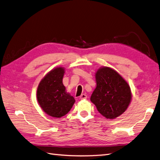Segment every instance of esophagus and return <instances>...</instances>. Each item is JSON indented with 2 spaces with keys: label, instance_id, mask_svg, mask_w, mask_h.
Listing matches in <instances>:
<instances>
[{
  "label": "esophagus",
  "instance_id": "34e87169",
  "mask_svg": "<svg viewBox=\"0 0 160 160\" xmlns=\"http://www.w3.org/2000/svg\"><path fill=\"white\" fill-rule=\"evenodd\" d=\"M80 99H86L87 98V95L85 94V93H83V94H81L79 97Z\"/></svg>",
  "mask_w": 160,
  "mask_h": 160
}]
</instances>
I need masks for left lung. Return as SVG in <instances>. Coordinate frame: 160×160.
Returning a JSON list of instances; mask_svg holds the SVG:
<instances>
[{
    "instance_id": "1",
    "label": "left lung",
    "mask_w": 160,
    "mask_h": 160,
    "mask_svg": "<svg viewBox=\"0 0 160 160\" xmlns=\"http://www.w3.org/2000/svg\"><path fill=\"white\" fill-rule=\"evenodd\" d=\"M96 88L90 100L107 119H115L125 112L132 95L126 81L114 70L100 68L96 74Z\"/></svg>"
}]
</instances>
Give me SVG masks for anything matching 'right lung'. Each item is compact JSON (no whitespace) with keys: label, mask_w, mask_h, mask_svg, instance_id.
<instances>
[{"label":"right lung","mask_w":160,"mask_h":160,"mask_svg":"<svg viewBox=\"0 0 160 160\" xmlns=\"http://www.w3.org/2000/svg\"><path fill=\"white\" fill-rule=\"evenodd\" d=\"M64 69L56 68L41 80L37 89V100L47 114L60 118L67 115L75 102V98L66 92L62 83Z\"/></svg>","instance_id":"obj_1"}]
</instances>
